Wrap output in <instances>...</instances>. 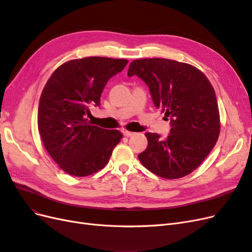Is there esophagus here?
Wrapping results in <instances>:
<instances>
[{
  "mask_svg": "<svg viewBox=\"0 0 252 252\" xmlns=\"http://www.w3.org/2000/svg\"><path fill=\"white\" fill-rule=\"evenodd\" d=\"M123 134L128 138V136H132L134 134V132L129 131V130H127V129H123Z\"/></svg>",
  "mask_w": 252,
  "mask_h": 252,
  "instance_id": "esophagus-1",
  "label": "esophagus"
}]
</instances>
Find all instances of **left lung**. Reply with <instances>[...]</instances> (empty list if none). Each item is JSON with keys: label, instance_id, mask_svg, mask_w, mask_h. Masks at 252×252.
Here are the masks:
<instances>
[{"label": "left lung", "instance_id": "obj_1", "mask_svg": "<svg viewBox=\"0 0 252 252\" xmlns=\"http://www.w3.org/2000/svg\"><path fill=\"white\" fill-rule=\"evenodd\" d=\"M149 87L155 106L170 118L166 140L146 132L142 165L164 179H180L199 167L219 139L220 122L215 89L196 67L168 59H140L129 65Z\"/></svg>", "mask_w": 252, "mask_h": 252}]
</instances>
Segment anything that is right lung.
Masks as SVG:
<instances>
[{
  "instance_id": "obj_1",
  "label": "right lung",
  "mask_w": 252,
  "mask_h": 252,
  "mask_svg": "<svg viewBox=\"0 0 252 252\" xmlns=\"http://www.w3.org/2000/svg\"><path fill=\"white\" fill-rule=\"evenodd\" d=\"M127 63L105 57L70 60L48 79L40 97L37 128L44 147L66 173L87 177L107 165L122 133L91 125L86 117L90 105H100L108 80Z\"/></svg>"
}]
</instances>
